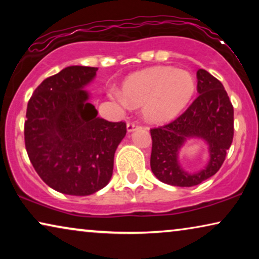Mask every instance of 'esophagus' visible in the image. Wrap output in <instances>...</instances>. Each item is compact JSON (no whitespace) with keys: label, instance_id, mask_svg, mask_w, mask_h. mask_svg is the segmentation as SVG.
<instances>
[{"label":"esophagus","instance_id":"esophagus-1","mask_svg":"<svg viewBox=\"0 0 259 259\" xmlns=\"http://www.w3.org/2000/svg\"><path fill=\"white\" fill-rule=\"evenodd\" d=\"M138 128V123L136 122H127V132L131 133L133 131H136Z\"/></svg>","mask_w":259,"mask_h":259}]
</instances>
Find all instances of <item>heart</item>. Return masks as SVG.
Masks as SVG:
<instances>
[{
	"instance_id": "obj_1",
	"label": "heart",
	"mask_w": 259,
	"mask_h": 259,
	"mask_svg": "<svg viewBox=\"0 0 259 259\" xmlns=\"http://www.w3.org/2000/svg\"><path fill=\"white\" fill-rule=\"evenodd\" d=\"M196 79L185 69L152 67L130 75L122 83V94L116 93L120 104L141 106L143 118L161 123L176 118L192 100Z\"/></svg>"
}]
</instances>
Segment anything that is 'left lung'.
I'll return each mask as SVG.
<instances>
[{"label": "left lung", "instance_id": "1", "mask_svg": "<svg viewBox=\"0 0 259 259\" xmlns=\"http://www.w3.org/2000/svg\"><path fill=\"white\" fill-rule=\"evenodd\" d=\"M199 95L175 121L151 130V168L160 182L190 187L219 171L233 139V107L222 82L205 69L197 72ZM203 140L210 159L200 171L186 172L179 162V152L187 140Z\"/></svg>", "mask_w": 259, "mask_h": 259}]
</instances>
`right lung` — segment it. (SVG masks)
I'll return each instance as SVG.
<instances>
[{
    "instance_id": "right-lung-1",
    "label": "right lung",
    "mask_w": 259,
    "mask_h": 259,
    "mask_svg": "<svg viewBox=\"0 0 259 259\" xmlns=\"http://www.w3.org/2000/svg\"><path fill=\"white\" fill-rule=\"evenodd\" d=\"M98 68L69 66L42 81L27 106L24 143L30 162L49 187L90 196L109 183L126 123L99 118L83 90Z\"/></svg>"
}]
</instances>
